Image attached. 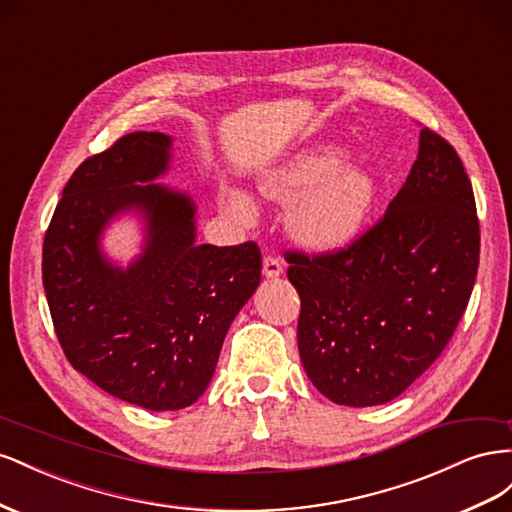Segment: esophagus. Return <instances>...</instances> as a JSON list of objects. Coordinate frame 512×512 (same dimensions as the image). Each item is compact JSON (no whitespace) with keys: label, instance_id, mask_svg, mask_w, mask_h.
<instances>
[{"label":"esophagus","instance_id":"34e87169","mask_svg":"<svg viewBox=\"0 0 512 512\" xmlns=\"http://www.w3.org/2000/svg\"><path fill=\"white\" fill-rule=\"evenodd\" d=\"M264 274L268 276V279H276V276H281L283 274V261L276 255L268 253L264 257Z\"/></svg>","mask_w":512,"mask_h":512}]
</instances>
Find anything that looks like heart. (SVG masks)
Here are the masks:
<instances>
[{
  "mask_svg": "<svg viewBox=\"0 0 512 512\" xmlns=\"http://www.w3.org/2000/svg\"><path fill=\"white\" fill-rule=\"evenodd\" d=\"M343 154L319 150L300 154L279 169L270 171L261 191L268 197L289 201L287 225L294 238L313 251H332L352 240L367 218L377 193L371 171L343 167ZM229 208L240 218L253 216L248 197L233 193Z\"/></svg>",
  "mask_w": 512,
  "mask_h": 512,
  "instance_id": "heart-1",
  "label": "heart"
}]
</instances>
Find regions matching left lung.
Here are the masks:
<instances>
[{
  "label": "left lung",
  "instance_id": "left-lung-1",
  "mask_svg": "<svg viewBox=\"0 0 512 512\" xmlns=\"http://www.w3.org/2000/svg\"><path fill=\"white\" fill-rule=\"evenodd\" d=\"M478 255L472 182L457 150L422 126L418 158L377 223L334 251H285L313 386L349 407L399 397L455 334Z\"/></svg>",
  "mask_w": 512,
  "mask_h": 512
}]
</instances>
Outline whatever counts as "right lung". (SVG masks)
Wrapping results in <instances>:
<instances>
[{"instance_id": "add662e5", "label": "right lung", "mask_w": 512, "mask_h": 512, "mask_svg": "<svg viewBox=\"0 0 512 512\" xmlns=\"http://www.w3.org/2000/svg\"><path fill=\"white\" fill-rule=\"evenodd\" d=\"M171 139L130 133L70 175L42 244V285L64 356L98 388L152 412L180 410L208 388L233 317L261 279L257 242L195 244V206L143 184L165 173ZM149 218L136 264L97 251L115 214Z\"/></svg>"}]
</instances>
